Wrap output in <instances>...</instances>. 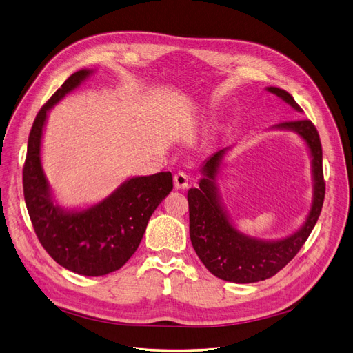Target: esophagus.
Listing matches in <instances>:
<instances>
[{
  "mask_svg": "<svg viewBox=\"0 0 353 353\" xmlns=\"http://www.w3.org/2000/svg\"><path fill=\"white\" fill-rule=\"evenodd\" d=\"M174 186L176 189H188L189 188V176L183 172L174 174Z\"/></svg>",
  "mask_w": 353,
  "mask_h": 353,
  "instance_id": "obj_1",
  "label": "esophagus"
}]
</instances>
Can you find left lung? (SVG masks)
I'll return each instance as SVG.
<instances>
[{"label": "left lung", "mask_w": 353, "mask_h": 353, "mask_svg": "<svg viewBox=\"0 0 353 353\" xmlns=\"http://www.w3.org/2000/svg\"><path fill=\"white\" fill-rule=\"evenodd\" d=\"M266 91L278 96L295 112H303L288 91L278 87H266ZM270 129L291 130L296 134L304 141L311 160V206L304 223L295 232L282 239L266 240L252 237L234 224L216 186L221 165L232 147L211 155L199 170L202 174L199 186L188 192L189 232L193 249L212 275L227 282L252 283L276 275L307 241L323 208L325 188L323 151L317 129L307 119L283 122L273 125Z\"/></svg>", "instance_id": "obj_1"}]
</instances>
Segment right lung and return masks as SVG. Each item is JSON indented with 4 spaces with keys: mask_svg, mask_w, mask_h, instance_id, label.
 <instances>
[{
    "mask_svg": "<svg viewBox=\"0 0 353 353\" xmlns=\"http://www.w3.org/2000/svg\"><path fill=\"white\" fill-rule=\"evenodd\" d=\"M93 72L87 68L74 72L39 110L23 168L24 201L39 241L57 263L84 276L121 269L137 252L157 206L173 190L172 173L161 172L128 177L93 205H59L42 165L45 125L50 109Z\"/></svg>",
    "mask_w": 353,
    "mask_h": 353,
    "instance_id": "right-lung-1",
    "label": "right lung"
}]
</instances>
